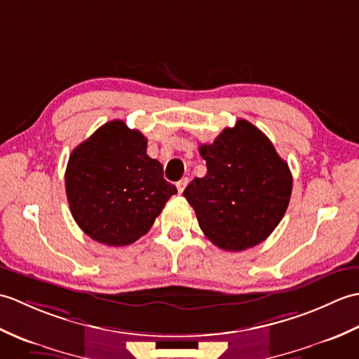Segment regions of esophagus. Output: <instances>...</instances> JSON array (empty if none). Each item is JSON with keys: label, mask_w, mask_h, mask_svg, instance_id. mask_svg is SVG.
I'll use <instances>...</instances> for the list:
<instances>
[{"label": "esophagus", "mask_w": 359, "mask_h": 359, "mask_svg": "<svg viewBox=\"0 0 359 359\" xmlns=\"http://www.w3.org/2000/svg\"><path fill=\"white\" fill-rule=\"evenodd\" d=\"M188 177H184V179H180L179 182H177V184H175V187H177V189H179V193L182 194V193H184V189L187 188V185H188Z\"/></svg>", "instance_id": "esophagus-1"}]
</instances>
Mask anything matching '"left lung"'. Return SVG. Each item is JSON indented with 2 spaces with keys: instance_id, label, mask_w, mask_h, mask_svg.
<instances>
[{
  "instance_id": "1",
  "label": "left lung",
  "mask_w": 359,
  "mask_h": 359,
  "mask_svg": "<svg viewBox=\"0 0 359 359\" xmlns=\"http://www.w3.org/2000/svg\"><path fill=\"white\" fill-rule=\"evenodd\" d=\"M207 174L196 177L184 196L205 236L226 251L264 242L284 217L293 179L261 129L247 120L225 128L211 144H201Z\"/></svg>"
}]
</instances>
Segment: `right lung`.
<instances>
[{"label": "right lung", "mask_w": 359, "mask_h": 359, "mask_svg": "<svg viewBox=\"0 0 359 359\" xmlns=\"http://www.w3.org/2000/svg\"><path fill=\"white\" fill-rule=\"evenodd\" d=\"M147 137L112 120L80 143L66 166V196L90 239L123 247L149 231L171 196L162 163L147 154Z\"/></svg>", "instance_id": "obj_1"}]
</instances>
